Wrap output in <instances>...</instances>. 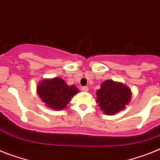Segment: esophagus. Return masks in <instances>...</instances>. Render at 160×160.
Here are the masks:
<instances>
[{
    "label": "esophagus",
    "instance_id": "esophagus-1",
    "mask_svg": "<svg viewBox=\"0 0 160 160\" xmlns=\"http://www.w3.org/2000/svg\"><path fill=\"white\" fill-rule=\"evenodd\" d=\"M82 91H84V92H88V88L87 86L82 87Z\"/></svg>",
    "mask_w": 160,
    "mask_h": 160
}]
</instances>
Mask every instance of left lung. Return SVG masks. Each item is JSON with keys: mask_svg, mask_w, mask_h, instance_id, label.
<instances>
[{"mask_svg": "<svg viewBox=\"0 0 160 160\" xmlns=\"http://www.w3.org/2000/svg\"><path fill=\"white\" fill-rule=\"evenodd\" d=\"M97 102L107 115H115L125 108L131 100L130 88L122 83L107 80L97 91Z\"/></svg>", "mask_w": 160, "mask_h": 160, "instance_id": "left-lung-1", "label": "left lung"}]
</instances>
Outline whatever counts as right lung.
I'll use <instances>...</instances> for the list:
<instances>
[{"instance_id": "add662e5", "label": "right lung", "mask_w": 160, "mask_h": 160, "mask_svg": "<svg viewBox=\"0 0 160 160\" xmlns=\"http://www.w3.org/2000/svg\"><path fill=\"white\" fill-rule=\"evenodd\" d=\"M37 88V94L45 106L58 111L64 109L71 99L79 92L75 85L69 86L59 77L41 80Z\"/></svg>"}]
</instances>
